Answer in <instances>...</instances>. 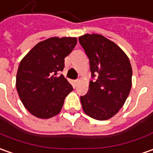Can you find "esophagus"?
<instances>
[{
    "label": "esophagus",
    "mask_w": 153,
    "mask_h": 153,
    "mask_svg": "<svg viewBox=\"0 0 153 153\" xmlns=\"http://www.w3.org/2000/svg\"><path fill=\"white\" fill-rule=\"evenodd\" d=\"M79 83V79H76V80H74V85H75V86H77Z\"/></svg>",
    "instance_id": "34e87169"
}]
</instances>
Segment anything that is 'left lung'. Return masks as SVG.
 <instances>
[{"label": "left lung", "mask_w": 153, "mask_h": 153, "mask_svg": "<svg viewBox=\"0 0 153 153\" xmlns=\"http://www.w3.org/2000/svg\"><path fill=\"white\" fill-rule=\"evenodd\" d=\"M79 42L90 60L91 76H97L80 97L83 110L95 120H108L120 111L131 91L130 60L120 47L102 35L85 34Z\"/></svg>", "instance_id": "1"}]
</instances>
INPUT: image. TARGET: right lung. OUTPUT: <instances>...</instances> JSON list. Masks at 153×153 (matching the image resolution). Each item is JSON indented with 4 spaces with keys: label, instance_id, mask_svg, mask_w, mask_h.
I'll use <instances>...</instances> for the list:
<instances>
[{
    "label": "right lung",
    "instance_id": "obj_1",
    "mask_svg": "<svg viewBox=\"0 0 153 153\" xmlns=\"http://www.w3.org/2000/svg\"><path fill=\"white\" fill-rule=\"evenodd\" d=\"M76 44V37H50L38 42L22 59L16 90L25 108L34 116L48 119L61 111L73 87L63 74H58Z\"/></svg>",
    "mask_w": 153,
    "mask_h": 153
}]
</instances>
